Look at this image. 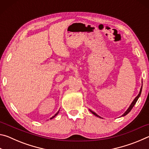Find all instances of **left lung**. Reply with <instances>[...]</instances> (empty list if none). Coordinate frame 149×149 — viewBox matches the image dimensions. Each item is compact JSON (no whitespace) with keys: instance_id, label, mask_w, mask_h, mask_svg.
<instances>
[{"instance_id":"1","label":"left lung","mask_w":149,"mask_h":149,"mask_svg":"<svg viewBox=\"0 0 149 149\" xmlns=\"http://www.w3.org/2000/svg\"><path fill=\"white\" fill-rule=\"evenodd\" d=\"M141 91H142V86H141V89H140V91H139V95L137 96V97H136L135 98V99L133 100V101L132 102V104H131V105L130 106V107L127 108V110L125 111V113L124 114H123L122 116H125V115H127L128 113H129L131 110H132V109L133 108V107H134V105L135 104V103L137 102V100H138V99L139 98V97H140V95H141ZM90 110V112H91L93 114H94L95 116H97V117H99V118H102L101 117H100L99 115H97V114H96L95 112H93V111H91V110Z\"/></svg>"}]
</instances>
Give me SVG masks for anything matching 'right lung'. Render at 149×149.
<instances>
[{
  "instance_id": "right-lung-1",
  "label": "right lung",
  "mask_w": 149,
  "mask_h": 149,
  "mask_svg": "<svg viewBox=\"0 0 149 149\" xmlns=\"http://www.w3.org/2000/svg\"><path fill=\"white\" fill-rule=\"evenodd\" d=\"M58 112H59V111H58V112L56 113V114H55L54 116H52V118H50V120H51V119H52V118H54L55 116H56V115H57L58 114Z\"/></svg>"
}]
</instances>
